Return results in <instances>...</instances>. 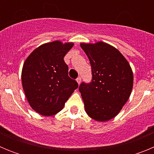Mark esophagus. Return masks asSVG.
I'll return each mask as SVG.
<instances>
[{
	"mask_svg": "<svg viewBox=\"0 0 154 154\" xmlns=\"http://www.w3.org/2000/svg\"><path fill=\"white\" fill-rule=\"evenodd\" d=\"M81 80H82L81 77H78V78L76 79V82H78V84H79H79H80V82H81Z\"/></svg>",
	"mask_w": 154,
	"mask_h": 154,
	"instance_id": "34e87169",
	"label": "esophagus"
}]
</instances>
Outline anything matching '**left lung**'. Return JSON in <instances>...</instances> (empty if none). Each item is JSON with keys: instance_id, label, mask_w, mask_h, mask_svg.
<instances>
[{"instance_id": "obj_1", "label": "left lung", "mask_w": 154, "mask_h": 154, "mask_svg": "<svg viewBox=\"0 0 154 154\" xmlns=\"http://www.w3.org/2000/svg\"><path fill=\"white\" fill-rule=\"evenodd\" d=\"M80 45L92 68L91 82H82L79 88L85 112L95 120L108 121L119 113L130 98L133 72L123 55L106 43Z\"/></svg>"}]
</instances>
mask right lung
Listing matches in <instances>:
<instances>
[{"instance_id":"add662e5","label":"right lung","mask_w":154,"mask_h":154,"mask_svg":"<svg viewBox=\"0 0 154 154\" xmlns=\"http://www.w3.org/2000/svg\"><path fill=\"white\" fill-rule=\"evenodd\" d=\"M73 43L59 41L37 48L24 62L23 89L31 108L43 116L58 113L79 85L69 76L64 57Z\"/></svg>"}]
</instances>
